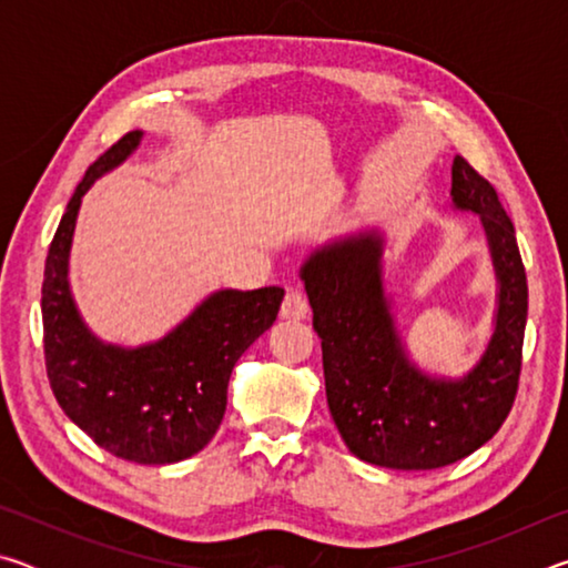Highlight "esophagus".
I'll use <instances>...</instances> for the list:
<instances>
[{
	"label": "esophagus",
	"instance_id": "1",
	"mask_svg": "<svg viewBox=\"0 0 568 568\" xmlns=\"http://www.w3.org/2000/svg\"><path fill=\"white\" fill-rule=\"evenodd\" d=\"M311 305H307V297L301 291H287L285 301L281 305V315L285 321H303Z\"/></svg>",
	"mask_w": 568,
	"mask_h": 568
}]
</instances>
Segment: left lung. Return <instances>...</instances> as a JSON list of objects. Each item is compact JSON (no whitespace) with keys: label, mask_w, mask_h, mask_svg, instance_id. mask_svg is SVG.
Returning <instances> with one entry per match:
<instances>
[{"label":"left lung","mask_w":568,"mask_h":568,"mask_svg":"<svg viewBox=\"0 0 568 568\" xmlns=\"http://www.w3.org/2000/svg\"><path fill=\"white\" fill-rule=\"evenodd\" d=\"M450 205L478 215L496 273L494 333L460 378L430 376L408 358L383 281L381 230L333 240L301 265L331 416L365 464L398 470L456 464L491 440L514 406L528 313L514 223L491 182L460 155L450 168Z\"/></svg>","instance_id":"left-lung-1"}]
</instances>
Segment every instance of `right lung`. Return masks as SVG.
<instances>
[{
    "label": "right lung",
    "instance_id": "right-lung-1",
    "mask_svg": "<svg viewBox=\"0 0 568 568\" xmlns=\"http://www.w3.org/2000/svg\"><path fill=\"white\" fill-rule=\"evenodd\" d=\"M142 140L128 132L92 162L67 203L44 263V361L62 410L112 456L145 466L178 464L203 450L225 416L235 363L271 328L283 287L210 293L160 341L138 348L104 343L77 311L70 250L92 182L122 165Z\"/></svg>",
    "mask_w": 568,
    "mask_h": 568
}]
</instances>
